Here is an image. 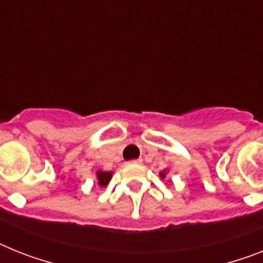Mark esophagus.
I'll list each match as a JSON object with an SVG mask.
<instances>
[{
  "mask_svg": "<svg viewBox=\"0 0 263 263\" xmlns=\"http://www.w3.org/2000/svg\"><path fill=\"white\" fill-rule=\"evenodd\" d=\"M142 162H143L142 159H136V160H132L131 163H136V164H140V163H142Z\"/></svg>",
  "mask_w": 263,
  "mask_h": 263,
  "instance_id": "obj_1",
  "label": "esophagus"
}]
</instances>
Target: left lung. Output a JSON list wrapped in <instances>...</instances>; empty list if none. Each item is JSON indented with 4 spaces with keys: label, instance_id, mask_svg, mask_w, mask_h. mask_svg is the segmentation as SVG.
<instances>
[{
    "label": "left lung",
    "instance_id": "obj_1",
    "mask_svg": "<svg viewBox=\"0 0 263 263\" xmlns=\"http://www.w3.org/2000/svg\"><path fill=\"white\" fill-rule=\"evenodd\" d=\"M159 175H160V178H162V179H164V178H165V175H167V170H163L162 173L159 174Z\"/></svg>",
    "mask_w": 263,
    "mask_h": 263
}]
</instances>
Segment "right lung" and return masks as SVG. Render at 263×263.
Returning a JSON list of instances; mask_svg holds the SVG:
<instances>
[{"label":"right lung","mask_w":263,"mask_h":263,"mask_svg":"<svg viewBox=\"0 0 263 263\" xmlns=\"http://www.w3.org/2000/svg\"><path fill=\"white\" fill-rule=\"evenodd\" d=\"M112 175H114V173H111V171H101V170H99L98 173H96V178H98V184L100 187H105L109 183V180L112 179Z\"/></svg>","instance_id":"right-lung-1"}]
</instances>
